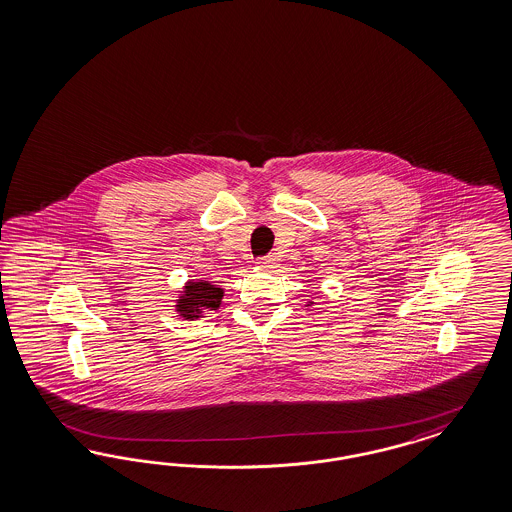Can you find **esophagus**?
Listing matches in <instances>:
<instances>
[{"instance_id":"obj_1","label":"esophagus","mask_w":512,"mask_h":512,"mask_svg":"<svg viewBox=\"0 0 512 512\" xmlns=\"http://www.w3.org/2000/svg\"><path fill=\"white\" fill-rule=\"evenodd\" d=\"M258 266L264 267V269H275V267L279 266V258L277 256H266V258H262L258 262Z\"/></svg>"}]
</instances>
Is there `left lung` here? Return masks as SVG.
<instances>
[{"mask_svg":"<svg viewBox=\"0 0 512 512\" xmlns=\"http://www.w3.org/2000/svg\"><path fill=\"white\" fill-rule=\"evenodd\" d=\"M313 302H308V304H306V306H312Z\"/></svg>","mask_w":512,"mask_h":512,"instance_id":"obj_1","label":"left lung"}]
</instances>
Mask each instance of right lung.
<instances>
[{"mask_svg":"<svg viewBox=\"0 0 512 512\" xmlns=\"http://www.w3.org/2000/svg\"><path fill=\"white\" fill-rule=\"evenodd\" d=\"M223 287L208 279H189L179 290L176 312L187 321L206 317L204 312H216L222 306Z\"/></svg>","mask_w":512,"mask_h":512,"instance_id":"right-lung-1","label":"right lung"}]
</instances>
